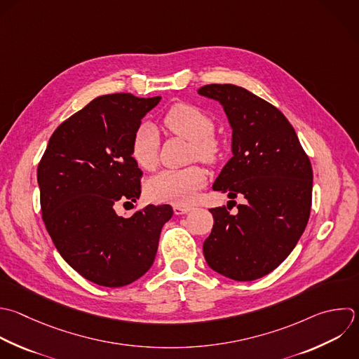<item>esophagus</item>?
<instances>
[{
    "mask_svg": "<svg viewBox=\"0 0 359 359\" xmlns=\"http://www.w3.org/2000/svg\"><path fill=\"white\" fill-rule=\"evenodd\" d=\"M191 210H192V208L188 206V205H174V213L175 215H184V213H188Z\"/></svg>",
    "mask_w": 359,
    "mask_h": 359,
    "instance_id": "1",
    "label": "esophagus"
}]
</instances>
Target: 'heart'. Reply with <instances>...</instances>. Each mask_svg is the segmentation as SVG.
<instances>
[{
  "mask_svg": "<svg viewBox=\"0 0 359 359\" xmlns=\"http://www.w3.org/2000/svg\"><path fill=\"white\" fill-rule=\"evenodd\" d=\"M165 128L191 142V160L212 164L220 156V142L213 135L215 122L209 114L188 104H174L164 115ZM130 156L143 170H153L158 161V137L150 125H142L133 133ZM208 174L199 164L181 170H164L150 178L146 185L147 196L154 202L177 205L191 203L196 194L206 185Z\"/></svg>",
  "mask_w": 359,
  "mask_h": 359,
  "instance_id": "obj_1",
  "label": "heart"
}]
</instances>
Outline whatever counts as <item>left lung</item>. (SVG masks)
I'll return each mask as SVG.
<instances>
[{"instance_id": "obj_1", "label": "left lung", "mask_w": 359, "mask_h": 359, "mask_svg": "<svg viewBox=\"0 0 359 359\" xmlns=\"http://www.w3.org/2000/svg\"><path fill=\"white\" fill-rule=\"evenodd\" d=\"M198 94L217 100L233 128V157L213 189L245 199L234 215L229 205L209 209L213 227L203 255L216 272L254 280L283 262L306 229L311 164L293 126L272 104L233 84H208Z\"/></svg>"}]
</instances>
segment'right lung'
Masks as SVG:
<instances>
[{"instance_id": "obj_1", "label": "right lung", "mask_w": 359, "mask_h": 359, "mask_svg": "<svg viewBox=\"0 0 359 359\" xmlns=\"http://www.w3.org/2000/svg\"><path fill=\"white\" fill-rule=\"evenodd\" d=\"M161 97L102 95L53 132L38 165L41 210L65 261L107 287L129 285L153 265L170 205H147L130 217L118 203L136 202L142 170L130 156L133 133Z\"/></svg>"}]
</instances>
